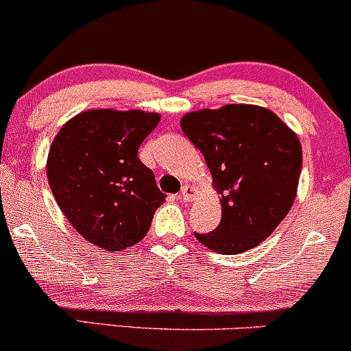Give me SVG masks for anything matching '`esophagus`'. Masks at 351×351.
I'll use <instances>...</instances> for the list:
<instances>
[{
	"mask_svg": "<svg viewBox=\"0 0 351 351\" xmlns=\"http://www.w3.org/2000/svg\"><path fill=\"white\" fill-rule=\"evenodd\" d=\"M180 195L184 201H191L196 195H198V189L193 188V186H188V184H184V186H181Z\"/></svg>",
	"mask_w": 351,
	"mask_h": 351,
	"instance_id": "34e87169",
	"label": "esophagus"
}]
</instances>
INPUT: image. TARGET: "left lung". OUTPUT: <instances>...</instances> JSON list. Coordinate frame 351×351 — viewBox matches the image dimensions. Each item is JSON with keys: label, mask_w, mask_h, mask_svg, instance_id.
Segmentation results:
<instances>
[{"label": "left lung", "mask_w": 351, "mask_h": 351, "mask_svg": "<svg viewBox=\"0 0 351 351\" xmlns=\"http://www.w3.org/2000/svg\"><path fill=\"white\" fill-rule=\"evenodd\" d=\"M181 130L203 153L223 201L215 231L196 237L211 251L256 247L287 216L302 170L297 135L274 112L232 104L181 119Z\"/></svg>", "instance_id": "1"}]
</instances>
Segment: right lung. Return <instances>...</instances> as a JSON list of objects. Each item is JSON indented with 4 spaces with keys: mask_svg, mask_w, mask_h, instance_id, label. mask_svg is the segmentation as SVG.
Wrapping results in <instances>:
<instances>
[{
    "mask_svg": "<svg viewBox=\"0 0 351 351\" xmlns=\"http://www.w3.org/2000/svg\"><path fill=\"white\" fill-rule=\"evenodd\" d=\"M160 122L142 110H88L56 135L47 180L60 211L88 243L123 251L143 239L165 195L138 148Z\"/></svg>",
    "mask_w": 351,
    "mask_h": 351,
    "instance_id": "right-lung-1",
    "label": "right lung"
}]
</instances>
